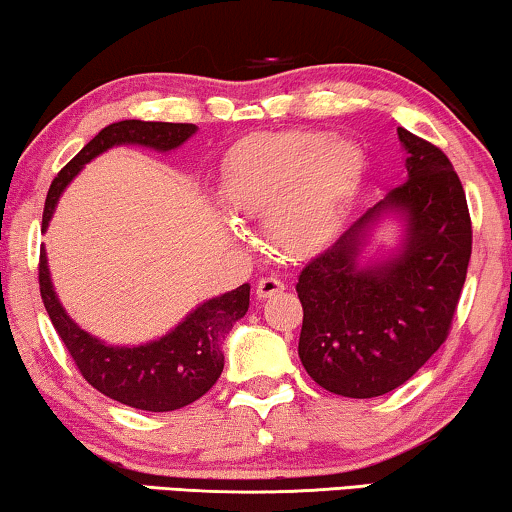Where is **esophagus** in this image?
Listing matches in <instances>:
<instances>
[{"mask_svg": "<svg viewBox=\"0 0 512 512\" xmlns=\"http://www.w3.org/2000/svg\"><path fill=\"white\" fill-rule=\"evenodd\" d=\"M282 291H284V282H282V279H277V277H263V279H258V284H256L258 298L279 296Z\"/></svg>", "mask_w": 512, "mask_h": 512, "instance_id": "obj_1", "label": "esophagus"}]
</instances>
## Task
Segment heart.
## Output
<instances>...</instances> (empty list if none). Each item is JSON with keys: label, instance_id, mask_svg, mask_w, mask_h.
<instances>
[{"label": "heart", "instance_id": "1", "mask_svg": "<svg viewBox=\"0 0 512 512\" xmlns=\"http://www.w3.org/2000/svg\"><path fill=\"white\" fill-rule=\"evenodd\" d=\"M361 172L363 153L349 139L270 132L242 139L228 153L219 193L237 214H268L270 240L300 256L328 240Z\"/></svg>", "mask_w": 512, "mask_h": 512}]
</instances>
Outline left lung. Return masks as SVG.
Here are the masks:
<instances>
[{
    "instance_id": "1",
    "label": "left lung",
    "mask_w": 512,
    "mask_h": 512,
    "mask_svg": "<svg viewBox=\"0 0 512 512\" xmlns=\"http://www.w3.org/2000/svg\"><path fill=\"white\" fill-rule=\"evenodd\" d=\"M398 139L408 179L312 258L296 284L300 361L319 387L347 398L389 394L438 352L471 261V214L450 158L405 128ZM387 211L406 221L402 251L359 266L369 226Z\"/></svg>"
}]
</instances>
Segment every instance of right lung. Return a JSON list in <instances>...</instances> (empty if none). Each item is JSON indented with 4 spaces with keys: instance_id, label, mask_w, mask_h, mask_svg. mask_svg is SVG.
<instances>
[{
    "instance_id": "add662e5",
    "label": "right lung",
    "mask_w": 512,
    "mask_h": 512,
    "mask_svg": "<svg viewBox=\"0 0 512 512\" xmlns=\"http://www.w3.org/2000/svg\"><path fill=\"white\" fill-rule=\"evenodd\" d=\"M198 130L193 123L118 121L97 132L58 172L48 188L41 230L48 228L60 193L81 167L111 146L139 144L172 151ZM39 291L53 328L90 387L114 401L146 412H170L198 401L214 387L223 370L221 345L237 319L249 310V284L207 300L160 340L139 347H111L83 331L62 310L48 275L46 251L39 254Z\"/></svg>"
}]
</instances>
